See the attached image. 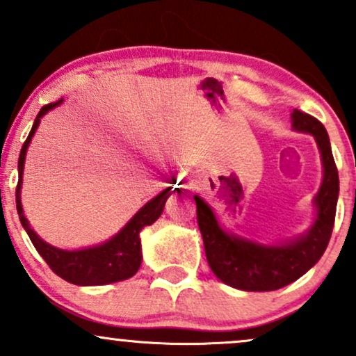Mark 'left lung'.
Listing matches in <instances>:
<instances>
[{"instance_id": "obj_1", "label": "left lung", "mask_w": 356, "mask_h": 356, "mask_svg": "<svg viewBox=\"0 0 356 356\" xmlns=\"http://www.w3.org/2000/svg\"><path fill=\"white\" fill-rule=\"evenodd\" d=\"M291 127L296 132L313 136L323 165L321 186L313 199L314 220L303 234L277 243L243 238L224 229L209 204L201 195H194L207 263L222 283L236 289L275 291L284 288L320 261L332 238L340 181L328 132L321 122L296 108L291 113Z\"/></svg>"}]
</instances>
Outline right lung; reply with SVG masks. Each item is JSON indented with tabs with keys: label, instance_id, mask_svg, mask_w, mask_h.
<instances>
[{
	"label": "right lung",
	"instance_id": "right-lung-1",
	"mask_svg": "<svg viewBox=\"0 0 356 356\" xmlns=\"http://www.w3.org/2000/svg\"><path fill=\"white\" fill-rule=\"evenodd\" d=\"M60 104H63V99L55 102V104L44 105L40 110L33 122V127H31L30 134H28L26 142L22 147V152H19L18 186H16V211H18L22 226L26 231V234L30 236L31 243H33L36 251L40 252V256L47 261L51 271L55 275H58L61 280L76 286H104L129 280V277L136 275L142 264L140 231L161 218L167 197L172 194V187H167L161 194L150 199L145 206H142L132 216V219L117 234H113L105 243L81 249H60L48 244L47 241H43L31 229L30 222H28L26 216L23 212L22 184L24 159H26V150L30 147L31 138H33L43 115H47L50 110L58 107Z\"/></svg>",
	"mask_w": 356,
	"mask_h": 356
}]
</instances>
